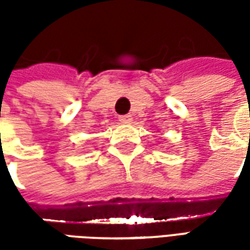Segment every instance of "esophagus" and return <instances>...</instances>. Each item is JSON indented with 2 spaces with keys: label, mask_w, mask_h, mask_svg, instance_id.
<instances>
[{
  "label": "esophagus",
  "mask_w": 250,
  "mask_h": 250,
  "mask_svg": "<svg viewBox=\"0 0 250 250\" xmlns=\"http://www.w3.org/2000/svg\"><path fill=\"white\" fill-rule=\"evenodd\" d=\"M119 120L122 123H130L132 118H131V115H122V116H119Z\"/></svg>",
  "instance_id": "obj_1"
}]
</instances>
